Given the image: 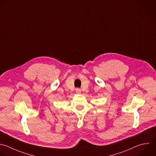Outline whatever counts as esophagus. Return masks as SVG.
I'll return each instance as SVG.
<instances>
[{
	"label": "esophagus",
	"mask_w": 156,
	"mask_h": 156,
	"mask_svg": "<svg viewBox=\"0 0 156 156\" xmlns=\"http://www.w3.org/2000/svg\"><path fill=\"white\" fill-rule=\"evenodd\" d=\"M75 90H76V92L77 94H80V93H81V90H80V89H79V88H76Z\"/></svg>",
	"instance_id": "34e87169"
}]
</instances>
